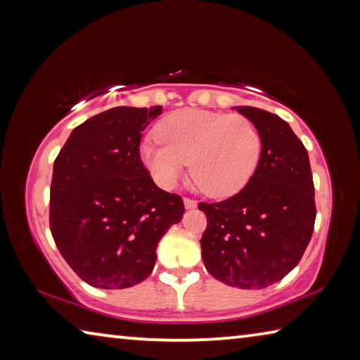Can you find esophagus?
<instances>
[{
    "label": "esophagus",
    "mask_w": 360,
    "mask_h": 360,
    "mask_svg": "<svg viewBox=\"0 0 360 360\" xmlns=\"http://www.w3.org/2000/svg\"><path fill=\"white\" fill-rule=\"evenodd\" d=\"M184 206H186V210H193V208H197V202L192 198H184Z\"/></svg>",
    "instance_id": "obj_1"
}]
</instances>
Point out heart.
I'll return each instance as SVG.
<instances>
[{
	"instance_id": "heart-1",
	"label": "heart",
	"mask_w": 360,
	"mask_h": 360,
	"mask_svg": "<svg viewBox=\"0 0 360 360\" xmlns=\"http://www.w3.org/2000/svg\"><path fill=\"white\" fill-rule=\"evenodd\" d=\"M155 136L139 152L157 184L173 188L188 162L193 181L216 198L241 191L262 155L257 127L238 114L182 109L158 122Z\"/></svg>"
}]
</instances>
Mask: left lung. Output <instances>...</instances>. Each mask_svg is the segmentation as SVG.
I'll use <instances>...</instances> for the list:
<instances>
[{
    "label": "left lung",
    "instance_id": "left-lung-1",
    "mask_svg": "<svg viewBox=\"0 0 360 360\" xmlns=\"http://www.w3.org/2000/svg\"><path fill=\"white\" fill-rule=\"evenodd\" d=\"M236 109L257 127L262 155L243 191L198 205L208 219L200 245L210 275L231 288L264 289L294 270L311 240L313 174L288 122L259 108Z\"/></svg>",
    "mask_w": 360,
    "mask_h": 360
}]
</instances>
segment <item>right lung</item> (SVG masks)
<instances>
[{
  "instance_id": "obj_1",
  "label": "right lung",
  "mask_w": 360,
  "mask_h": 360,
  "mask_svg": "<svg viewBox=\"0 0 360 360\" xmlns=\"http://www.w3.org/2000/svg\"><path fill=\"white\" fill-rule=\"evenodd\" d=\"M162 106H119L76 127L53 162L49 224L72 271L94 288L125 289L155 265L158 241L184 214L139 157Z\"/></svg>"
}]
</instances>
